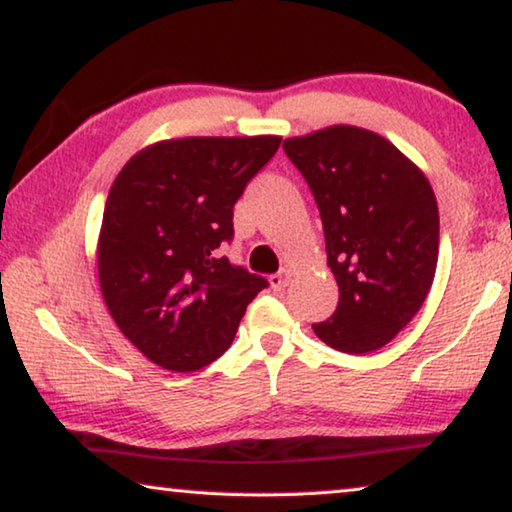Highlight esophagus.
I'll use <instances>...</instances> for the list:
<instances>
[{"mask_svg": "<svg viewBox=\"0 0 512 512\" xmlns=\"http://www.w3.org/2000/svg\"><path fill=\"white\" fill-rule=\"evenodd\" d=\"M290 277H293V270H290V267H281L277 274H272V277H270V286L277 288V290L286 288Z\"/></svg>", "mask_w": 512, "mask_h": 512, "instance_id": "obj_1", "label": "esophagus"}]
</instances>
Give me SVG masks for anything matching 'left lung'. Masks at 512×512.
<instances>
[{"label": "left lung", "mask_w": 512, "mask_h": 512, "mask_svg": "<svg viewBox=\"0 0 512 512\" xmlns=\"http://www.w3.org/2000/svg\"><path fill=\"white\" fill-rule=\"evenodd\" d=\"M316 196L336 313L313 332L348 355L387 345L430 293L439 254V210L428 178L389 139L329 125L283 141Z\"/></svg>", "instance_id": "8db88e82"}]
</instances>
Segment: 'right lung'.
<instances>
[{
	"mask_svg": "<svg viewBox=\"0 0 512 512\" xmlns=\"http://www.w3.org/2000/svg\"><path fill=\"white\" fill-rule=\"evenodd\" d=\"M281 137H183L141 148L109 190L98 235L102 300L153 364L192 373L224 355L267 288L233 267V206Z\"/></svg>",
	"mask_w": 512,
	"mask_h": 512,
	"instance_id": "obj_1",
	"label": "right lung"
}]
</instances>
